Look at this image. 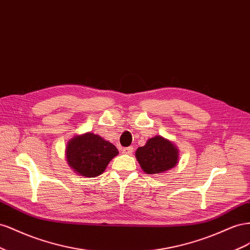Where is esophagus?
<instances>
[{
    "instance_id": "esophagus-1",
    "label": "esophagus",
    "mask_w": 250,
    "mask_h": 250,
    "mask_svg": "<svg viewBox=\"0 0 250 250\" xmlns=\"http://www.w3.org/2000/svg\"><path fill=\"white\" fill-rule=\"evenodd\" d=\"M133 146H127V147H124L123 148V153L125 154H132L133 153Z\"/></svg>"
}]
</instances>
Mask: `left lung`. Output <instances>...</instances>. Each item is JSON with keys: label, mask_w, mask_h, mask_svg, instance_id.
Instances as JSON below:
<instances>
[{"label": "left lung", "mask_w": 250, "mask_h": 250, "mask_svg": "<svg viewBox=\"0 0 250 250\" xmlns=\"http://www.w3.org/2000/svg\"><path fill=\"white\" fill-rule=\"evenodd\" d=\"M136 158L146 174H161L176 166L178 149L166 138L155 136L146 146L138 147Z\"/></svg>", "instance_id": "left-lung-1"}]
</instances>
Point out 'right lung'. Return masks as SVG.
Masks as SVG:
<instances>
[{
    "label": "right lung",
    "instance_id": "obj_1",
    "mask_svg": "<svg viewBox=\"0 0 250 250\" xmlns=\"http://www.w3.org/2000/svg\"><path fill=\"white\" fill-rule=\"evenodd\" d=\"M66 154L69 166L77 174L92 178L104 173L118 149L98 135L85 133L69 141Z\"/></svg>",
    "mask_w": 250,
    "mask_h": 250
}]
</instances>
